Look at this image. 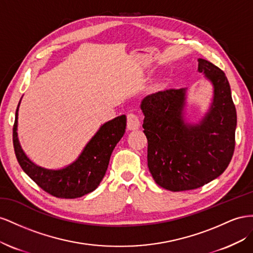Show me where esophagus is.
Listing matches in <instances>:
<instances>
[{"label": "esophagus", "instance_id": "esophagus-1", "mask_svg": "<svg viewBox=\"0 0 253 253\" xmlns=\"http://www.w3.org/2000/svg\"><path fill=\"white\" fill-rule=\"evenodd\" d=\"M140 125L141 122L138 114H135L133 112L127 114V128L129 130H135V129H138L140 127Z\"/></svg>", "mask_w": 253, "mask_h": 253}]
</instances>
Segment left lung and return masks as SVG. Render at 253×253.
<instances>
[{
    "label": "left lung",
    "instance_id": "1",
    "mask_svg": "<svg viewBox=\"0 0 253 253\" xmlns=\"http://www.w3.org/2000/svg\"><path fill=\"white\" fill-rule=\"evenodd\" d=\"M198 71L214 85L210 112L197 125L184 124L185 89L159 91L143 99L147 165L158 185L171 192L195 190L220 176L233 157L236 110L225 73L199 58Z\"/></svg>",
    "mask_w": 253,
    "mask_h": 253
}]
</instances>
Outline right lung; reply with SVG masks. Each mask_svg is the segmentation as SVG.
I'll use <instances>...</instances> for the list:
<instances>
[{
	"instance_id": "add662e5",
	"label": "right lung",
	"mask_w": 253,
	"mask_h": 253,
	"mask_svg": "<svg viewBox=\"0 0 253 253\" xmlns=\"http://www.w3.org/2000/svg\"><path fill=\"white\" fill-rule=\"evenodd\" d=\"M18 108L12 128V142L17 160L27 176L43 191L57 198H77L94 191L106 174L114 147L124 135L125 115L100 127L74 163L59 170H49L34 164L21 149L17 134Z\"/></svg>"
}]
</instances>
